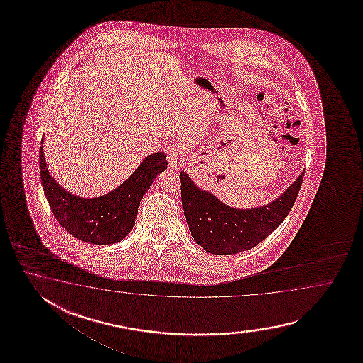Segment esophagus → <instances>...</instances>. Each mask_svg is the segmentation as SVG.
<instances>
[{
    "label": "esophagus",
    "mask_w": 363,
    "mask_h": 363,
    "mask_svg": "<svg viewBox=\"0 0 363 363\" xmlns=\"http://www.w3.org/2000/svg\"><path fill=\"white\" fill-rule=\"evenodd\" d=\"M179 155H180V150L177 145H170L167 149V161L170 164L171 169H178L179 167Z\"/></svg>",
    "instance_id": "obj_1"
}]
</instances>
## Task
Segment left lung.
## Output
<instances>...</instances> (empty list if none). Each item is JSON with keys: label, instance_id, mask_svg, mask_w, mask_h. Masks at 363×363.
I'll list each match as a JSON object with an SVG mask.
<instances>
[{"label": "left lung", "instance_id": "obj_1", "mask_svg": "<svg viewBox=\"0 0 363 363\" xmlns=\"http://www.w3.org/2000/svg\"><path fill=\"white\" fill-rule=\"evenodd\" d=\"M303 175L305 171L269 203L239 208L202 189L182 171L183 210L193 239L211 255H236L257 247L278 228L294 208Z\"/></svg>", "mask_w": 363, "mask_h": 363}]
</instances>
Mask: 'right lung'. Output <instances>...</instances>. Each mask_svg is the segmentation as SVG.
<instances>
[{"instance_id": "obj_1", "label": "right lung", "mask_w": 363, "mask_h": 363, "mask_svg": "<svg viewBox=\"0 0 363 363\" xmlns=\"http://www.w3.org/2000/svg\"><path fill=\"white\" fill-rule=\"evenodd\" d=\"M166 169L163 152L149 155L116 189L85 199L55 182L48 169L44 149H40L41 184L55 219L69 235L94 245L116 244L132 231L143 196Z\"/></svg>"}]
</instances>
